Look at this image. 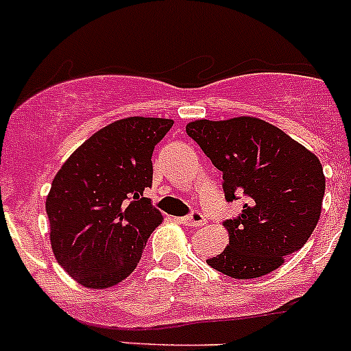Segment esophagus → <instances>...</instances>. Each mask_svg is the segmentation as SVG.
<instances>
[{
  "label": "esophagus",
  "instance_id": "1",
  "mask_svg": "<svg viewBox=\"0 0 351 351\" xmlns=\"http://www.w3.org/2000/svg\"><path fill=\"white\" fill-rule=\"evenodd\" d=\"M205 215L200 214V212H192L190 215H186V217H182L180 219V222L185 226H190V228H200V226L205 224Z\"/></svg>",
  "mask_w": 351,
  "mask_h": 351
}]
</instances>
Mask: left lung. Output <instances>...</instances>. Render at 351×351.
<instances>
[{
    "label": "left lung",
    "instance_id": "1",
    "mask_svg": "<svg viewBox=\"0 0 351 351\" xmlns=\"http://www.w3.org/2000/svg\"><path fill=\"white\" fill-rule=\"evenodd\" d=\"M186 134L222 171L226 200H246L224 222L229 244L207 265L239 280L277 270L319 221L326 180L317 156L256 117L195 120Z\"/></svg>",
    "mask_w": 351,
    "mask_h": 351
}]
</instances>
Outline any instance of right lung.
Listing matches in <instances>:
<instances>
[{
	"instance_id": "obj_1",
	"label": "right lung",
	"mask_w": 351,
	"mask_h": 351,
	"mask_svg": "<svg viewBox=\"0 0 351 351\" xmlns=\"http://www.w3.org/2000/svg\"><path fill=\"white\" fill-rule=\"evenodd\" d=\"M171 119L127 117L84 141L45 200L58 263L83 287L108 289L136 270L162 214L144 197L154 146Z\"/></svg>"
}]
</instances>
